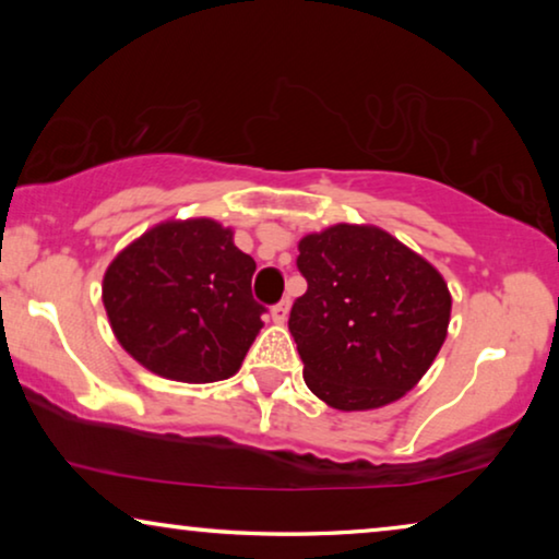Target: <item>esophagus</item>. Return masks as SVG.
<instances>
[{
	"label": "esophagus",
	"mask_w": 559,
	"mask_h": 559,
	"mask_svg": "<svg viewBox=\"0 0 559 559\" xmlns=\"http://www.w3.org/2000/svg\"><path fill=\"white\" fill-rule=\"evenodd\" d=\"M287 316H289V300H282V302H277L272 308V320H274V323H285Z\"/></svg>",
	"instance_id": "obj_1"
}]
</instances>
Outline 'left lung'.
<instances>
[{
    "instance_id": "1",
    "label": "left lung",
    "mask_w": 559,
    "mask_h": 559,
    "mask_svg": "<svg viewBox=\"0 0 559 559\" xmlns=\"http://www.w3.org/2000/svg\"><path fill=\"white\" fill-rule=\"evenodd\" d=\"M308 293L289 310L305 384L333 409H377L409 392L448 335L442 274L377 226L338 224L300 241Z\"/></svg>"
}]
</instances>
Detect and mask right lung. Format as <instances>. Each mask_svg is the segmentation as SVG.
Wrapping results in <instances>:
<instances>
[{"instance_id":"right-lung-1","label":"right lung","mask_w":559,"mask_h":559,"mask_svg":"<svg viewBox=\"0 0 559 559\" xmlns=\"http://www.w3.org/2000/svg\"><path fill=\"white\" fill-rule=\"evenodd\" d=\"M257 262L211 218L165 221L119 251L104 274L117 341L144 369L188 384L234 377L262 328Z\"/></svg>"}]
</instances>
